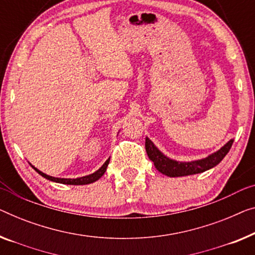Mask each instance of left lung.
Returning a JSON list of instances; mask_svg holds the SVG:
<instances>
[{
  "mask_svg": "<svg viewBox=\"0 0 255 255\" xmlns=\"http://www.w3.org/2000/svg\"><path fill=\"white\" fill-rule=\"evenodd\" d=\"M233 143L234 139H230L221 149L210 154L208 157L192 161H177L168 158L154 145L149 137L145 138V150L147 157L153 162L154 167L159 172L169 177H180L206 172V170L219 165L229 152Z\"/></svg>",
  "mask_w": 255,
  "mask_h": 255,
  "instance_id": "8db88e82",
  "label": "left lung"
}]
</instances>
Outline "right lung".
<instances>
[{
	"label": "right lung",
	"mask_w": 255,
	"mask_h": 255,
	"mask_svg": "<svg viewBox=\"0 0 255 255\" xmlns=\"http://www.w3.org/2000/svg\"><path fill=\"white\" fill-rule=\"evenodd\" d=\"M110 162V158L106 160L103 166L101 167L100 169H97L96 172L93 173V174H89V175H86V176H82V177H77V178H62V177H54V176H50V175H47V174H44L43 172H41L36 168V167H34L32 164H29L30 166L33 167L34 169L36 170L37 173L40 174L41 176L47 178L49 181H52V182H56V183H62V184H71V185H85V184H90V183H94L95 181L100 180V178L104 175V173L106 172V168H108V165Z\"/></svg>",
	"instance_id": "obj_1"
}]
</instances>
